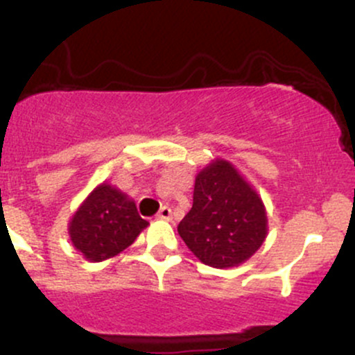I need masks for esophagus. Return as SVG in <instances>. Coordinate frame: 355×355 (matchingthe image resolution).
I'll use <instances>...</instances> for the list:
<instances>
[{
    "instance_id": "obj_1",
    "label": "esophagus",
    "mask_w": 355,
    "mask_h": 355,
    "mask_svg": "<svg viewBox=\"0 0 355 355\" xmlns=\"http://www.w3.org/2000/svg\"><path fill=\"white\" fill-rule=\"evenodd\" d=\"M156 218H157V220L170 221L171 218H173V213H171V209H170V207H168V206H163V207H161L159 211H157Z\"/></svg>"
}]
</instances>
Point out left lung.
Masks as SVG:
<instances>
[{"mask_svg": "<svg viewBox=\"0 0 355 355\" xmlns=\"http://www.w3.org/2000/svg\"><path fill=\"white\" fill-rule=\"evenodd\" d=\"M178 235L200 263L220 270L241 266L266 241V207L235 164L214 157L196 175L194 202Z\"/></svg>", "mask_w": 355, "mask_h": 355, "instance_id": "1", "label": "left lung"}]
</instances>
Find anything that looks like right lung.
Segmentation results:
<instances>
[{"mask_svg": "<svg viewBox=\"0 0 355 355\" xmlns=\"http://www.w3.org/2000/svg\"><path fill=\"white\" fill-rule=\"evenodd\" d=\"M148 225L139 216L134 199L116 185L101 182L73 211L68 237L85 261L101 263L134 244Z\"/></svg>", "mask_w": 355, "mask_h": 355, "instance_id": "1", "label": "right lung"}]
</instances>
